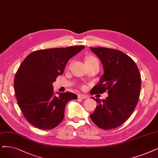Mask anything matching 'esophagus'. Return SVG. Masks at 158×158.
I'll return each instance as SVG.
<instances>
[{
  "label": "esophagus",
  "instance_id": "34e87169",
  "mask_svg": "<svg viewBox=\"0 0 158 158\" xmlns=\"http://www.w3.org/2000/svg\"><path fill=\"white\" fill-rule=\"evenodd\" d=\"M78 98H81V99H84V98H87L88 97H87V95H85V94H79Z\"/></svg>",
  "mask_w": 158,
  "mask_h": 158
}]
</instances>
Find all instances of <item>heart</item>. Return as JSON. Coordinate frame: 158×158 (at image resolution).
<instances>
[{"mask_svg": "<svg viewBox=\"0 0 158 158\" xmlns=\"http://www.w3.org/2000/svg\"><path fill=\"white\" fill-rule=\"evenodd\" d=\"M96 61H98L97 59L93 56H87L86 58V62H93Z\"/></svg>", "mask_w": 158, "mask_h": 158, "instance_id": "b5f03b06", "label": "heart"}]
</instances>
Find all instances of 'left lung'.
Here are the masks:
<instances>
[{"instance_id":"left-lung-1","label":"left lung","mask_w":158,"mask_h":158,"mask_svg":"<svg viewBox=\"0 0 158 158\" xmlns=\"http://www.w3.org/2000/svg\"><path fill=\"white\" fill-rule=\"evenodd\" d=\"M100 58L104 74L90 93L108 91L106 99L97 101V108L90 115L93 122L103 130L118 127L134 112L140 95L141 78L138 67L130 56L120 50L104 47H91Z\"/></svg>"}]
</instances>
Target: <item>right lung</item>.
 Masks as SVG:
<instances>
[{
    "label": "right lung",
    "mask_w": 158,
    "mask_h": 158,
    "mask_svg": "<svg viewBox=\"0 0 158 158\" xmlns=\"http://www.w3.org/2000/svg\"><path fill=\"white\" fill-rule=\"evenodd\" d=\"M84 48L38 50L23 60L14 78L15 94L24 117L31 125L51 130L63 121L67 103L78 96L71 92L55 95L52 84L64 73L68 61Z\"/></svg>",
    "instance_id": "1"
}]
</instances>
